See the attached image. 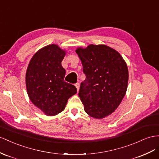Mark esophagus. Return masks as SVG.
Here are the masks:
<instances>
[{
	"label": "esophagus",
	"mask_w": 159,
	"mask_h": 159,
	"mask_svg": "<svg viewBox=\"0 0 159 159\" xmlns=\"http://www.w3.org/2000/svg\"><path fill=\"white\" fill-rule=\"evenodd\" d=\"M75 87H76V89H77V91H79V87H80V84H79V83H76V84H75Z\"/></svg>",
	"instance_id": "34e87169"
}]
</instances>
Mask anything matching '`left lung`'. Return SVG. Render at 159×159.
<instances>
[{"label": "left lung", "instance_id": "left-lung-1", "mask_svg": "<svg viewBox=\"0 0 159 159\" xmlns=\"http://www.w3.org/2000/svg\"><path fill=\"white\" fill-rule=\"evenodd\" d=\"M76 52L86 75L79 93L84 111L95 119H103L115 111L125 95L127 64L118 52L106 45L90 44Z\"/></svg>", "mask_w": 159, "mask_h": 159}]
</instances>
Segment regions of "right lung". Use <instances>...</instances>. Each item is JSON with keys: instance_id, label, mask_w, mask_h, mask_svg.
<instances>
[{"instance_id": "right-lung-1", "label": "right lung", "mask_w": 159, "mask_h": 159, "mask_svg": "<svg viewBox=\"0 0 159 159\" xmlns=\"http://www.w3.org/2000/svg\"><path fill=\"white\" fill-rule=\"evenodd\" d=\"M66 51L58 45L45 46L32 57L27 68V95L35 106L45 115L54 116L62 112L68 99L76 93V87L64 81L62 66Z\"/></svg>"}]
</instances>
